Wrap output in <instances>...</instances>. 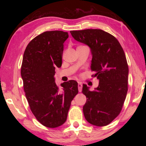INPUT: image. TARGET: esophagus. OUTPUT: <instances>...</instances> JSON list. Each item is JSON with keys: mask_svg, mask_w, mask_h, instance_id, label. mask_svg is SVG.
I'll use <instances>...</instances> for the list:
<instances>
[{"mask_svg": "<svg viewBox=\"0 0 146 146\" xmlns=\"http://www.w3.org/2000/svg\"><path fill=\"white\" fill-rule=\"evenodd\" d=\"M78 91L79 92H81L82 90V84L81 82L78 83Z\"/></svg>", "mask_w": 146, "mask_h": 146, "instance_id": "obj_1", "label": "esophagus"}]
</instances>
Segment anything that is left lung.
I'll return each instance as SVG.
<instances>
[{"label":"left lung","mask_w":146,"mask_h":146,"mask_svg":"<svg viewBox=\"0 0 146 146\" xmlns=\"http://www.w3.org/2000/svg\"><path fill=\"white\" fill-rule=\"evenodd\" d=\"M73 37L91 49V70L99 80L93 91L83 84L87 100L83 106L85 118L97 126H105L118 117L127 93L129 68L124 51L114 36L99 29L71 31Z\"/></svg>","instance_id":"obj_1"}]
</instances>
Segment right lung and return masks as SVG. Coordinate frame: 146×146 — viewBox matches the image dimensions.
<instances>
[{"label": "right lung", "instance_id": "obj_1", "mask_svg": "<svg viewBox=\"0 0 146 146\" xmlns=\"http://www.w3.org/2000/svg\"><path fill=\"white\" fill-rule=\"evenodd\" d=\"M68 32L45 31L30 41L24 51L21 66L23 87L29 108L41 124L50 128L66 122L71 102L77 95L78 83L71 80L55 82V69L60 68L64 42Z\"/></svg>", "mask_w": 146, "mask_h": 146}]
</instances>
